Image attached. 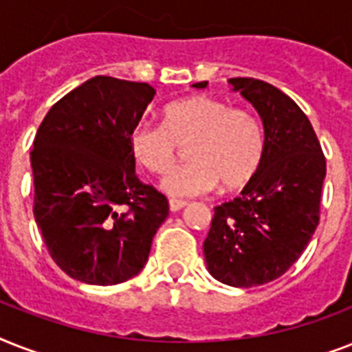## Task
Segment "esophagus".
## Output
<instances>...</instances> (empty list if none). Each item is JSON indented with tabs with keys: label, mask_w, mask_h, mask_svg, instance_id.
I'll list each match as a JSON object with an SVG mask.
<instances>
[{
	"label": "esophagus",
	"mask_w": 352,
	"mask_h": 352,
	"mask_svg": "<svg viewBox=\"0 0 352 352\" xmlns=\"http://www.w3.org/2000/svg\"><path fill=\"white\" fill-rule=\"evenodd\" d=\"M186 201H179V199H170V210L171 212H179L186 206Z\"/></svg>",
	"instance_id": "esophagus-1"
}]
</instances>
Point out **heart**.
<instances>
[{
    "instance_id": "obj_1",
    "label": "heart",
    "mask_w": 352,
    "mask_h": 352,
    "mask_svg": "<svg viewBox=\"0 0 352 352\" xmlns=\"http://www.w3.org/2000/svg\"><path fill=\"white\" fill-rule=\"evenodd\" d=\"M186 144L192 162L162 182L173 197H197L219 184L223 192L241 190L261 170L267 151L261 122L250 111L206 95L171 102L162 109V124L140 122L129 133L133 159L155 175H164Z\"/></svg>"
}]
</instances>
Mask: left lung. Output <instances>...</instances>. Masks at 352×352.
I'll return each mask as SVG.
<instances>
[{"label":"left lung","mask_w":352,"mask_h":352,"mask_svg":"<svg viewBox=\"0 0 352 352\" xmlns=\"http://www.w3.org/2000/svg\"><path fill=\"white\" fill-rule=\"evenodd\" d=\"M230 84L259 113L267 151L239 197L214 208L203 248L215 279L248 289L283 276L309 245L320 223L325 155L305 113L278 87L254 78Z\"/></svg>","instance_id":"8db88e82"}]
</instances>
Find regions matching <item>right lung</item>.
Segmentation results:
<instances>
[{
	"instance_id": "add662e5",
	"label": "right lung",
	"mask_w": 352,
	"mask_h": 352,
	"mask_svg": "<svg viewBox=\"0 0 352 352\" xmlns=\"http://www.w3.org/2000/svg\"><path fill=\"white\" fill-rule=\"evenodd\" d=\"M155 89L95 76L60 98L38 127L30 166L34 219L58 267L89 285H118L148 261L168 199L135 173L129 133Z\"/></svg>"
}]
</instances>
